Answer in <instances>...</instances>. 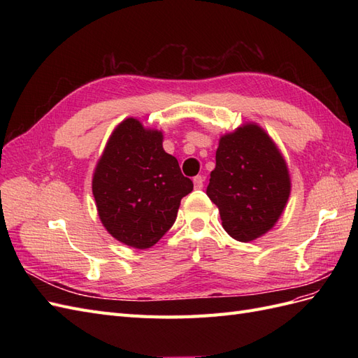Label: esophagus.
<instances>
[{
    "label": "esophagus",
    "mask_w": 358,
    "mask_h": 358,
    "mask_svg": "<svg viewBox=\"0 0 358 358\" xmlns=\"http://www.w3.org/2000/svg\"><path fill=\"white\" fill-rule=\"evenodd\" d=\"M203 182H204L203 176H196V178H194V188L201 189L203 188Z\"/></svg>",
    "instance_id": "obj_1"
}]
</instances>
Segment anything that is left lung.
Masks as SVG:
<instances>
[{"label": "left lung", "instance_id": "8db88e82", "mask_svg": "<svg viewBox=\"0 0 358 358\" xmlns=\"http://www.w3.org/2000/svg\"><path fill=\"white\" fill-rule=\"evenodd\" d=\"M289 191L287 162L262 127L245 124L220 138L206 194L233 239L251 242L272 230Z\"/></svg>", "mask_w": 358, "mask_h": 358}]
</instances>
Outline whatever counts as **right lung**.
Wrapping results in <instances>:
<instances>
[{
    "label": "right lung",
    "instance_id": "1",
    "mask_svg": "<svg viewBox=\"0 0 358 358\" xmlns=\"http://www.w3.org/2000/svg\"><path fill=\"white\" fill-rule=\"evenodd\" d=\"M192 188L178 159L162 149V133L134 117L113 129L92 178L106 230L137 249L154 246L170 230Z\"/></svg>",
    "mask_w": 358,
    "mask_h": 358
}]
</instances>
